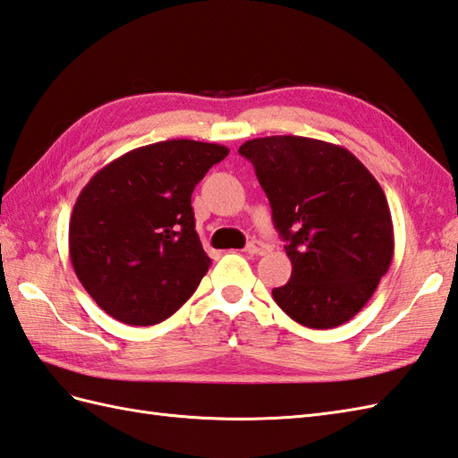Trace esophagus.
Instances as JSON below:
<instances>
[{
    "label": "esophagus",
    "mask_w": 458,
    "mask_h": 458,
    "mask_svg": "<svg viewBox=\"0 0 458 458\" xmlns=\"http://www.w3.org/2000/svg\"><path fill=\"white\" fill-rule=\"evenodd\" d=\"M246 251L250 255H263V253H267V243H263L261 240H251L246 246Z\"/></svg>",
    "instance_id": "1"
}]
</instances>
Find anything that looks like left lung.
Segmentation results:
<instances>
[{"instance_id":"obj_1","label":"left lung","mask_w":458,"mask_h":458,"mask_svg":"<svg viewBox=\"0 0 458 458\" xmlns=\"http://www.w3.org/2000/svg\"><path fill=\"white\" fill-rule=\"evenodd\" d=\"M238 152L255 167L293 263L289 283L273 289L275 302L312 329L349 322L394 255V228L378 181L344 146L316 138H253Z\"/></svg>"}]
</instances>
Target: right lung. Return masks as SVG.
<instances>
[{"label":"right lung","instance_id":"right-lung-1","mask_svg":"<svg viewBox=\"0 0 458 458\" xmlns=\"http://www.w3.org/2000/svg\"><path fill=\"white\" fill-rule=\"evenodd\" d=\"M228 148L197 140L148 144L95 174L73 205L70 259L91 299L129 326L167 320L197 291L210 258L191 195Z\"/></svg>","mask_w":458,"mask_h":458}]
</instances>
